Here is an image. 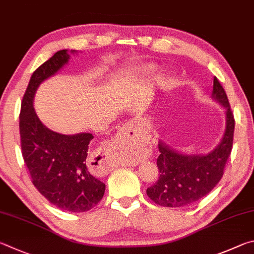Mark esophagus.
<instances>
[{"label":"esophagus","instance_id":"esophagus-1","mask_svg":"<svg viewBox=\"0 0 254 254\" xmlns=\"http://www.w3.org/2000/svg\"><path fill=\"white\" fill-rule=\"evenodd\" d=\"M119 140L124 141L125 144L135 146V147H138L140 145L139 141V137L137 136V132L135 129V126L131 124H127L120 129L119 131V136H118ZM113 152L114 150L111 149L110 147L106 148L104 150H101L100 153H98L96 156L97 159H99V173H101L102 175L108 174V173L114 170V167L116 166L114 157H113Z\"/></svg>","mask_w":254,"mask_h":254}]
</instances>
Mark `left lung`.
<instances>
[{"instance_id": "1", "label": "left lung", "mask_w": 254, "mask_h": 254, "mask_svg": "<svg viewBox=\"0 0 254 254\" xmlns=\"http://www.w3.org/2000/svg\"><path fill=\"white\" fill-rule=\"evenodd\" d=\"M212 98L225 109V130L221 143L206 155H186L158 143L159 177L147 189L148 197L165 207H183L199 201L215 188L224 173L233 144L234 117L228 96L216 77Z\"/></svg>"}]
</instances>
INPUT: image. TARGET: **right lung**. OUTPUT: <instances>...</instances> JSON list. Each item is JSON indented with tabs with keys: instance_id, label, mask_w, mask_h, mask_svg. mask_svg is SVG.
I'll list each match as a JSON object with an SVG mask.
<instances>
[{
	"instance_id": "right-lung-1",
	"label": "right lung",
	"mask_w": 254,
	"mask_h": 254,
	"mask_svg": "<svg viewBox=\"0 0 254 254\" xmlns=\"http://www.w3.org/2000/svg\"><path fill=\"white\" fill-rule=\"evenodd\" d=\"M69 59L68 50L58 51L31 77L21 104V149L33 185L49 202L64 211L86 212L101 201L106 189L87 166L88 148L93 136L89 132L62 135L50 130L33 108L38 87Z\"/></svg>"
}]
</instances>
